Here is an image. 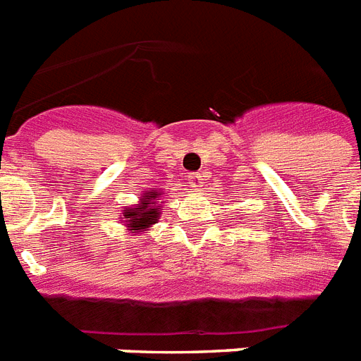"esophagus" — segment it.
I'll use <instances>...</instances> for the list:
<instances>
[{
  "mask_svg": "<svg viewBox=\"0 0 361 361\" xmlns=\"http://www.w3.org/2000/svg\"><path fill=\"white\" fill-rule=\"evenodd\" d=\"M188 180H190V186L194 190H201L203 188L204 184V178L201 173H192V175H188Z\"/></svg>",
  "mask_w": 361,
  "mask_h": 361,
  "instance_id": "esophagus-1",
  "label": "esophagus"
}]
</instances>
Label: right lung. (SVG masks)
Segmentation results:
<instances>
[{"label": "right lung", "mask_w": 361, "mask_h": 361, "mask_svg": "<svg viewBox=\"0 0 361 361\" xmlns=\"http://www.w3.org/2000/svg\"><path fill=\"white\" fill-rule=\"evenodd\" d=\"M162 192L157 188H151L143 192L140 197V203L125 207L121 212V221L132 235H141L151 229L154 224H158L160 214H162Z\"/></svg>", "instance_id": "1"}]
</instances>
